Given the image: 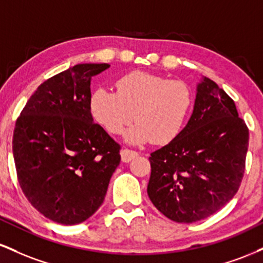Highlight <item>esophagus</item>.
<instances>
[{"label":"esophagus","mask_w":263,"mask_h":263,"mask_svg":"<svg viewBox=\"0 0 263 263\" xmlns=\"http://www.w3.org/2000/svg\"><path fill=\"white\" fill-rule=\"evenodd\" d=\"M137 156H138V153L135 152V151H131L127 148L121 151V159H122V162H125V163L132 161V159L136 158Z\"/></svg>","instance_id":"obj_1"}]
</instances>
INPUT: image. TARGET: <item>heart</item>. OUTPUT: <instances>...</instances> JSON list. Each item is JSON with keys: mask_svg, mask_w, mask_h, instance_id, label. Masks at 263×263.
Here are the masks:
<instances>
[{"mask_svg": "<svg viewBox=\"0 0 263 263\" xmlns=\"http://www.w3.org/2000/svg\"><path fill=\"white\" fill-rule=\"evenodd\" d=\"M192 102V92L182 81L134 71L117 80L116 93L95 90L90 111L95 121L111 135H121L135 119L137 123L125 136L128 143L152 141L165 144L180 134Z\"/></svg>", "mask_w": 263, "mask_h": 263, "instance_id": "obj_1", "label": "heart"}]
</instances>
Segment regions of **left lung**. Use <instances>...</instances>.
Returning <instances> with one entry per match:
<instances>
[{"instance_id": "obj_1", "label": "left lung", "mask_w": 263, "mask_h": 263, "mask_svg": "<svg viewBox=\"0 0 263 263\" xmlns=\"http://www.w3.org/2000/svg\"><path fill=\"white\" fill-rule=\"evenodd\" d=\"M247 147L249 128L238 117L234 100L203 77L185 127L151 153V201L176 222L213 215L240 188Z\"/></svg>"}]
</instances>
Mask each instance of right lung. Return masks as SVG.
I'll use <instances>...</instances> for the list:
<instances>
[{
	"label": "right lung",
	"mask_w": 263,
	"mask_h": 263,
	"mask_svg": "<svg viewBox=\"0 0 263 263\" xmlns=\"http://www.w3.org/2000/svg\"><path fill=\"white\" fill-rule=\"evenodd\" d=\"M108 64H78L38 86L16 122L12 141L18 182L45 218L85 221L104 203L121 161L120 146L90 111V84Z\"/></svg>",
	"instance_id": "1"
}]
</instances>
